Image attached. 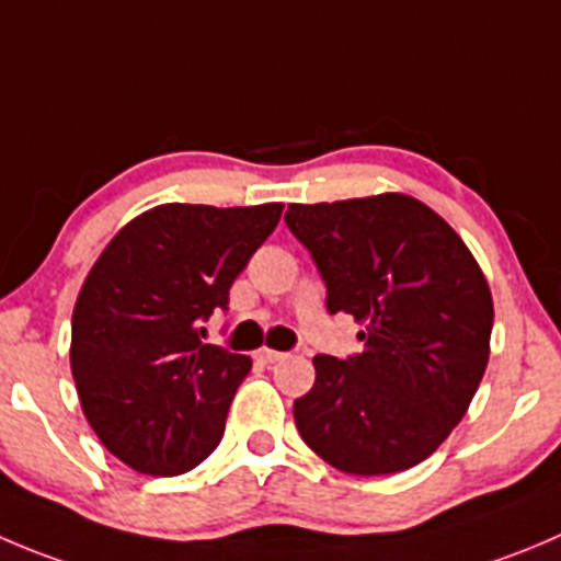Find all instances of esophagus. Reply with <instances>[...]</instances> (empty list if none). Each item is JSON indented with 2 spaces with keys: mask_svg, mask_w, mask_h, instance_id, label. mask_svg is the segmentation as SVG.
Wrapping results in <instances>:
<instances>
[{
  "mask_svg": "<svg viewBox=\"0 0 561 561\" xmlns=\"http://www.w3.org/2000/svg\"><path fill=\"white\" fill-rule=\"evenodd\" d=\"M254 356H257V362H263V364H276V362H282V358H285L287 353L271 351V347H260V351L254 353Z\"/></svg>",
  "mask_w": 561,
  "mask_h": 561,
  "instance_id": "obj_1",
  "label": "esophagus"
}]
</instances>
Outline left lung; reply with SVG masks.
I'll use <instances>...</instances> for the list:
<instances>
[{
  "label": "left lung",
  "mask_w": 561,
  "mask_h": 561,
  "mask_svg": "<svg viewBox=\"0 0 561 561\" xmlns=\"http://www.w3.org/2000/svg\"><path fill=\"white\" fill-rule=\"evenodd\" d=\"M325 309L364 323L356 356H314L293 402L304 444L356 477L397 474L455 431L491 353L493 298L458 232L405 194L290 205Z\"/></svg>",
  "instance_id": "8db88e82"
}]
</instances>
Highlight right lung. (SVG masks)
<instances>
[{
    "mask_svg": "<svg viewBox=\"0 0 561 561\" xmlns=\"http://www.w3.org/2000/svg\"><path fill=\"white\" fill-rule=\"evenodd\" d=\"M282 205H159L92 265L73 309L70 369L103 447L139 474L203 463L252 358L205 345V320L279 225Z\"/></svg>",
    "mask_w": 561,
    "mask_h": 561,
    "instance_id": "right-lung-1",
    "label": "right lung"
}]
</instances>
